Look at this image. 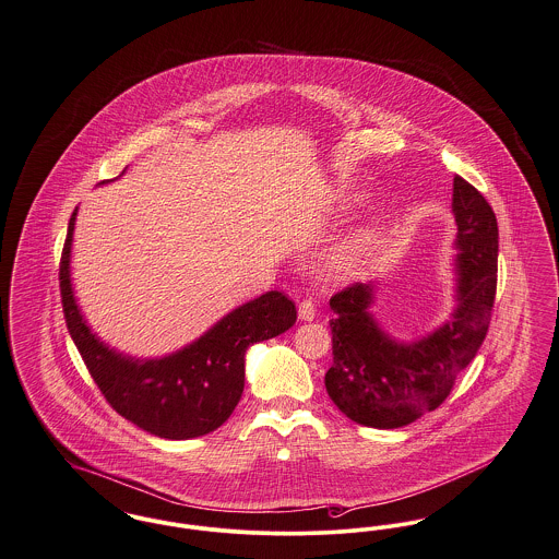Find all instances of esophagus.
<instances>
[{
	"label": "esophagus",
	"mask_w": 559,
	"mask_h": 559,
	"mask_svg": "<svg viewBox=\"0 0 559 559\" xmlns=\"http://www.w3.org/2000/svg\"><path fill=\"white\" fill-rule=\"evenodd\" d=\"M297 314H299L301 321H312L317 317V308H314V304L310 299H304L297 306Z\"/></svg>",
	"instance_id": "esophagus-1"
}]
</instances>
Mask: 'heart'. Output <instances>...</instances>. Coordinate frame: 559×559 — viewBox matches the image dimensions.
<instances>
[{
    "label": "heart",
    "mask_w": 559,
    "mask_h": 559,
    "mask_svg": "<svg viewBox=\"0 0 559 559\" xmlns=\"http://www.w3.org/2000/svg\"><path fill=\"white\" fill-rule=\"evenodd\" d=\"M350 204L359 202L361 197L346 198ZM380 238L382 231L378 224H367L361 230L355 231L348 240H344L331 255L328 258L329 276L344 281V278H353L355 274H359L365 265L373 260V255L378 253L380 247Z\"/></svg>",
    "instance_id": "heart-1"
}]
</instances>
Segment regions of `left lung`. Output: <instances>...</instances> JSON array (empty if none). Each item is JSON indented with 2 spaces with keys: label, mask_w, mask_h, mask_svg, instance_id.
Masks as SVG:
<instances>
[{
  "label": "left lung",
  "mask_w": 559,
  "mask_h": 559,
  "mask_svg": "<svg viewBox=\"0 0 559 559\" xmlns=\"http://www.w3.org/2000/svg\"><path fill=\"white\" fill-rule=\"evenodd\" d=\"M456 308L414 342H399L371 314L376 285L355 283L329 299L333 365L325 373L331 401L353 423L399 428L437 409L460 371L475 359L492 317L498 272V224L492 206L454 177Z\"/></svg>",
  "instance_id": "1"
}]
</instances>
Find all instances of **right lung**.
<instances>
[{
  "mask_svg": "<svg viewBox=\"0 0 559 559\" xmlns=\"http://www.w3.org/2000/svg\"><path fill=\"white\" fill-rule=\"evenodd\" d=\"M75 215L78 209L69 219L59 270L63 312L71 340L107 403L163 439H194L222 427L242 396L247 348L294 328L296 304L267 292L234 308L177 353L160 359L122 355L91 331L73 296L69 263Z\"/></svg>",
  "mask_w": 559,
  "mask_h": 559,
  "instance_id": "1",
  "label": "right lung"
}]
</instances>
